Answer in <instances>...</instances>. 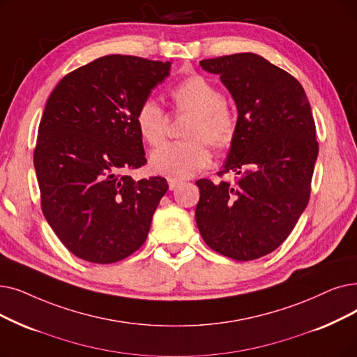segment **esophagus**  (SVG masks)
I'll return each mask as SVG.
<instances>
[{
    "instance_id": "obj_1",
    "label": "esophagus",
    "mask_w": 357,
    "mask_h": 357,
    "mask_svg": "<svg viewBox=\"0 0 357 357\" xmlns=\"http://www.w3.org/2000/svg\"><path fill=\"white\" fill-rule=\"evenodd\" d=\"M167 183H169V190H175V188H178V185L181 183V181L174 179V178H169Z\"/></svg>"
}]
</instances>
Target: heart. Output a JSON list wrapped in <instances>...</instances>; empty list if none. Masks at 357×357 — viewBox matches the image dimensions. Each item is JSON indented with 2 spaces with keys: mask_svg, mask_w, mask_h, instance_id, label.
Returning <instances> with one entry per match:
<instances>
[{
  "mask_svg": "<svg viewBox=\"0 0 357 357\" xmlns=\"http://www.w3.org/2000/svg\"><path fill=\"white\" fill-rule=\"evenodd\" d=\"M179 111L192 114L185 128L187 140L166 143L154 150L150 165L160 175L185 179L210 163L208 146H227L236 134V114L225 102L223 93L203 75H191L170 90ZM137 128L150 144H160L167 131V115L154 99H146L135 115Z\"/></svg>",
  "mask_w": 357,
  "mask_h": 357,
  "instance_id": "1",
  "label": "heart"
}]
</instances>
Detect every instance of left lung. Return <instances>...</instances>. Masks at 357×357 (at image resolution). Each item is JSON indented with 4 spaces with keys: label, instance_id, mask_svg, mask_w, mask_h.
<instances>
[{
    "label": "left lung",
    "instance_id": "8db88e82",
    "mask_svg": "<svg viewBox=\"0 0 357 357\" xmlns=\"http://www.w3.org/2000/svg\"><path fill=\"white\" fill-rule=\"evenodd\" d=\"M220 75L238 107L225 169L235 183L198 179L195 220L204 242L251 261L280 246L307 206L318 158L315 121L302 84L266 58L245 52L199 61Z\"/></svg>",
    "mask_w": 357,
    "mask_h": 357
}]
</instances>
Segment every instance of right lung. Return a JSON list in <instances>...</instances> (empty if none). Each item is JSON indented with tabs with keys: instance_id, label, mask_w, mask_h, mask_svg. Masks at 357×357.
<instances>
[{
	"instance_id": "1",
	"label": "right lung",
	"mask_w": 357,
	"mask_h": 357,
	"mask_svg": "<svg viewBox=\"0 0 357 357\" xmlns=\"http://www.w3.org/2000/svg\"><path fill=\"white\" fill-rule=\"evenodd\" d=\"M169 70V61L106 55L67 74L46 102L33 153L40 204L75 257L112 264L146 242L169 185L126 172L147 163L135 115Z\"/></svg>"
}]
</instances>
